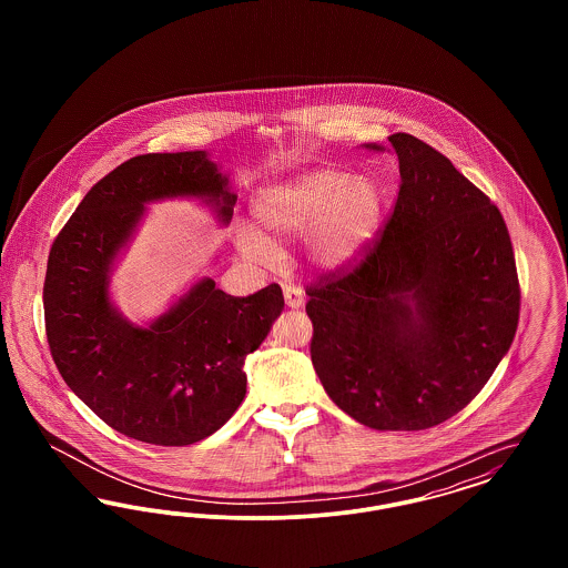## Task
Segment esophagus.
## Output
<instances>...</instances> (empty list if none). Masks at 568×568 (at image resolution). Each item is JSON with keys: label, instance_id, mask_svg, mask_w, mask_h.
<instances>
[{"label": "esophagus", "instance_id": "esophagus-1", "mask_svg": "<svg viewBox=\"0 0 568 568\" xmlns=\"http://www.w3.org/2000/svg\"><path fill=\"white\" fill-rule=\"evenodd\" d=\"M283 296H285V304H287L290 308H300V306L304 304L302 290H297L294 285H285V287H283Z\"/></svg>", "mask_w": 568, "mask_h": 568}]
</instances>
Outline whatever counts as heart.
Wrapping results in <instances>:
<instances>
[{
    "instance_id": "obj_1",
    "label": "heart",
    "mask_w": 568,
    "mask_h": 568,
    "mask_svg": "<svg viewBox=\"0 0 568 568\" xmlns=\"http://www.w3.org/2000/svg\"><path fill=\"white\" fill-rule=\"evenodd\" d=\"M253 215L272 239L306 236L311 262L322 271H338L355 262L373 241L381 219V191L366 176L320 168L262 191L253 202ZM236 243L257 264L278 260L276 244L255 227H241Z\"/></svg>"
}]
</instances>
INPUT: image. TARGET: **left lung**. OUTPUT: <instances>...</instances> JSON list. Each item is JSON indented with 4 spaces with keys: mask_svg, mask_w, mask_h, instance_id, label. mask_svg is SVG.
<instances>
[{
    "mask_svg": "<svg viewBox=\"0 0 568 568\" xmlns=\"http://www.w3.org/2000/svg\"><path fill=\"white\" fill-rule=\"evenodd\" d=\"M389 144L400 191L381 236L352 271L306 285L311 359L355 422L426 430L468 405L509 352L519 281L486 193L424 140L394 134Z\"/></svg>",
    "mask_w": 568,
    "mask_h": 568,
    "instance_id": "left-lung-1",
    "label": "left lung"
}]
</instances>
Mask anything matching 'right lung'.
<instances>
[{"mask_svg":"<svg viewBox=\"0 0 568 568\" xmlns=\"http://www.w3.org/2000/svg\"><path fill=\"white\" fill-rule=\"evenodd\" d=\"M200 197L230 223L236 195L206 151L149 153L114 168L54 239L44 324L68 387L102 422L135 440L183 447L216 433L246 394L244 359L285 302L276 283L246 297L200 278L149 325L110 302V272L149 202Z\"/></svg>","mask_w":568,"mask_h":568,"instance_id":"add662e5","label":"right lung"}]
</instances>
